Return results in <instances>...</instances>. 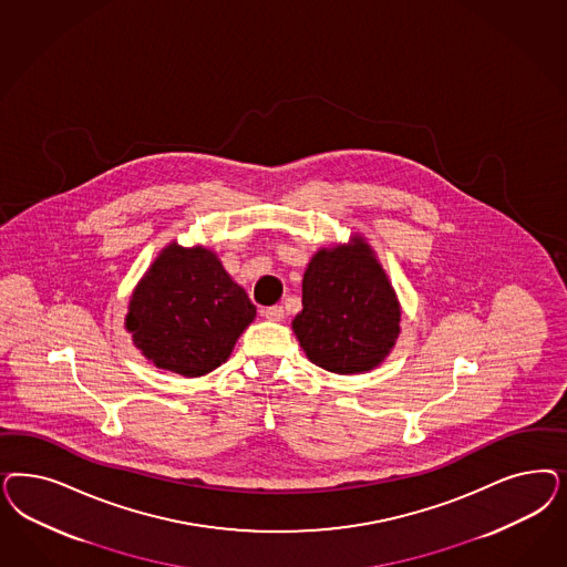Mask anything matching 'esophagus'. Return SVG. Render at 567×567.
Here are the masks:
<instances>
[{"label":"esophagus","instance_id":"esophagus-1","mask_svg":"<svg viewBox=\"0 0 567 567\" xmlns=\"http://www.w3.org/2000/svg\"><path fill=\"white\" fill-rule=\"evenodd\" d=\"M262 315L269 321H281L286 312H284V307H267V309H262Z\"/></svg>","mask_w":567,"mask_h":567}]
</instances>
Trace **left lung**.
<instances>
[{
	"mask_svg": "<svg viewBox=\"0 0 567 567\" xmlns=\"http://www.w3.org/2000/svg\"><path fill=\"white\" fill-rule=\"evenodd\" d=\"M399 323L396 293L365 239L312 256L292 329L315 365L342 375L371 371L396 344Z\"/></svg>",
	"mask_w": 567,
	"mask_h": 567,
	"instance_id": "obj_1",
	"label": "left lung"
}]
</instances>
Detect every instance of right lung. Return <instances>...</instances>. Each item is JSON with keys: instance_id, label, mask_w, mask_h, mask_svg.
Instances as JSON below:
<instances>
[{"instance_id": "1", "label": "right lung", "mask_w": 567, "mask_h": 567, "mask_svg": "<svg viewBox=\"0 0 567 567\" xmlns=\"http://www.w3.org/2000/svg\"><path fill=\"white\" fill-rule=\"evenodd\" d=\"M256 307L215 252L166 246L128 300L125 328L158 369L198 378L225 363Z\"/></svg>"}]
</instances>
